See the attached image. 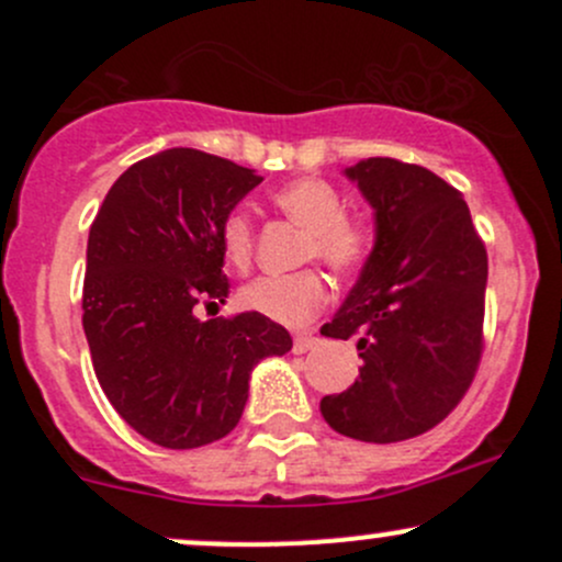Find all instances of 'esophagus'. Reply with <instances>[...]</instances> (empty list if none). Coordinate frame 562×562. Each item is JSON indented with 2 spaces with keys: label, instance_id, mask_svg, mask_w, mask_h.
Wrapping results in <instances>:
<instances>
[{
  "label": "esophagus",
  "instance_id": "esophagus-1",
  "mask_svg": "<svg viewBox=\"0 0 562 562\" xmlns=\"http://www.w3.org/2000/svg\"><path fill=\"white\" fill-rule=\"evenodd\" d=\"M317 345V337L313 331H299L296 337H293V353H307L310 348H315Z\"/></svg>",
  "mask_w": 562,
  "mask_h": 562
}]
</instances>
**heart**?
Wrapping results in <instances>:
<instances>
[{
  "instance_id": "1",
  "label": "heart",
  "mask_w": 562,
  "mask_h": 562,
  "mask_svg": "<svg viewBox=\"0 0 562 562\" xmlns=\"http://www.w3.org/2000/svg\"><path fill=\"white\" fill-rule=\"evenodd\" d=\"M271 203L304 228L302 260H321L334 274H359L378 247V228L367 214L345 212V201L328 181L302 176L271 190ZM220 249L234 269L252 263L255 225L245 209H231L220 223ZM326 277L317 269L258 277L241 291V304L269 321L302 326L326 304Z\"/></svg>"
}]
</instances>
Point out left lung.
Returning a JSON list of instances; mask_svg holds the SVG:
<instances>
[{
	"instance_id": "8db88e82",
	"label": "left lung",
	"mask_w": 562,
	"mask_h": 562,
	"mask_svg": "<svg viewBox=\"0 0 562 562\" xmlns=\"http://www.w3.org/2000/svg\"><path fill=\"white\" fill-rule=\"evenodd\" d=\"M375 209L378 247L323 337L356 339L359 381L321 400L328 427L396 443L438 427L484 353L486 247L462 192L422 166L370 157L345 171Z\"/></svg>"
}]
</instances>
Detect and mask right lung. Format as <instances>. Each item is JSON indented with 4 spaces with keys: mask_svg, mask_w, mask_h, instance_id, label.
Returning <instances> with one entry per match:
<instances>
[{
    "mask_svg": "<svg viewBox=\"0 0 562 562\" xmlns=\"http://www.w3.org/2000/svg\"><path fill=\"white\" fill-rule=\"evenodd\" d=\"M263 176L198 149H166L113 181L89 228L83 331L108 402L162 449L225 438L249 372L293 339L258 313L198 321L223 304L220 223Z\"/></svg>",
    "mask_w": 562,
    "mask_h": 562,
    "instance_id": "obj_1",
    "label": "right lung"
}]
</instances>
